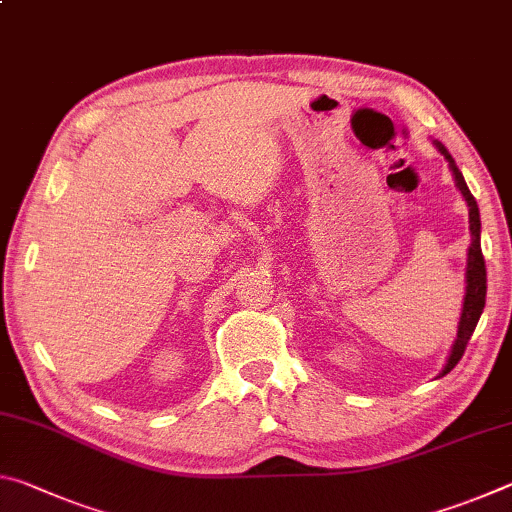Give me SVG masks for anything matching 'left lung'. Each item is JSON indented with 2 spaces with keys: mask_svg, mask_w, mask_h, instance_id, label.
<instances>
[{
  "mask_svg": "<svg viewBox=\"0 0 512 512\" xmlns=\"http://www.w3.org/2000/svg\"><path fill=\"white\" fill-rule=\"evenodd\" d=\"M433 144H436V149L445 155V160L449 162V169H452V173H454L456 187L461 189L465 203H467V207H470V232H472V244H470V250H467V273H465L467 287H465V298H463V314H461V323H458V334H456L452 354H449L445 368H443V372H440V377H445L447 372L463 359L467 341L472 339L474 327H476V323H479V318L483 314L485 291H488V275H485V259H483V253H481L479 205H476L472 192L467 189L463 173L458 171L454 158L445 149V144H440V142H433Z\"/></svg>",
  "mask_w": 512,
  "mask_h": 512,
  "instance_id": "8db88e82",
  "label": "left lung"
}]
</instances>
